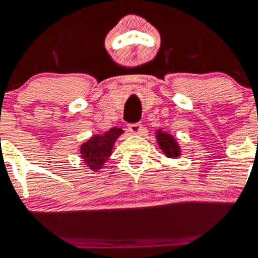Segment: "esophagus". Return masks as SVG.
<instances>
[{"instance_id": "obj_1", "label": "esophagus", "mask_w": 258, "mask_h": 258, "mask_svg": "<svg viewBox=\"0 0 258 258\" xmlns=\"http://www.w3.org/2000/svg\"><path fill=\"white\" fill-rule=\"evenodd\" d=\"M128 130L132 134H140L142 131V123L141 122H136V123H130Z\"/></svg>"}]
</instances>
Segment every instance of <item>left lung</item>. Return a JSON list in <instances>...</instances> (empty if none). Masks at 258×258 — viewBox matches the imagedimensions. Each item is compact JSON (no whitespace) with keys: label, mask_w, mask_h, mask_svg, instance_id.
<instances>
[{"label":"left lung","mask_w":258,"mask_h":258,"mask_svg":"<svg viewBox=\"0 0 258 258\" xmlns=\"http://www.w3.org/2000/svg\"><path fill=\"white\" fill-rule=\"evenodd\" d=\"M157 135V142L160 145V148L163 151L167 157H178L181 155V151H179V146L176 142L175 137L171 136L170 134H166V132L160 131L156 132Z\"/></svg>","instance_id":"obj_1"}]
</instances>
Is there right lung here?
Instances as JSON below:
<instances>
[{"label":"right lung","instance_id":"right-lung-1","mask_svg":"<svg viewBox=\"0 0 258 258\" xmlns=\"http://www.w3.org/2000/svg\"><path fill=\"white\" fill-rule=\"evenodd\" d=\"M122 134L123 131L121 128L113 127L103 135H93L87 142L82 144L80 148L81 157L90 170L98 171L102 168L103 163L112 153L114 142Z\"/></svg>","mask_w":258,"mask_h":258}]
</instances>
